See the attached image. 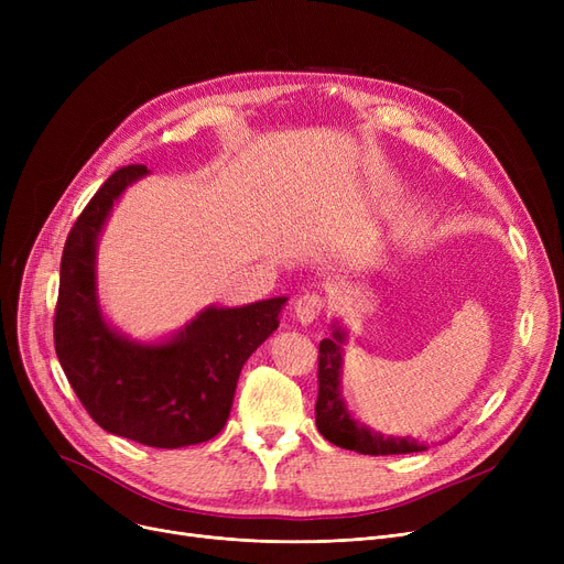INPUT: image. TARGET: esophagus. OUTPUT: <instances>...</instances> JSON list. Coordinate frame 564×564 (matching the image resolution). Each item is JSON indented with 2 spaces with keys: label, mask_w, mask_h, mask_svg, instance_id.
<instances>
[{
  "label": "esophagus",
  "mask_w": 564,
  "mask_h": 564,
  "mask_svg": "<svg viewBox=\"0 0 564 564\" xmlns=\"http://www.w3.org/2000/svg\"><path fill=\"white\" fill-rule=\"evenodd\" d=\"M322 311H324V300L315 292H306L302 297H297V302H294V317H297L302 327L313 324Z\"/></svg>",
  "instance_id": "34e87169"
}]
</instances>
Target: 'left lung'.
Segmentation results:
<instances>
[{
    "label": "left lung",
    "mask_w": 564,
    "mask_h": 564,
    "mask_svg": "<svg viewBox=\"0 0 564 564\" xmlns=\"http://www.w3.org/2000/svg\"><path fill=\"white\" fill-rule=\"evenodd\" d=\"M347 332L338 322L332 324V338L319 343L317 368V402L315 423L319 434L334 446L361 455H406L423 453L427 446L413 436H383L351 416L343 398V361H345Z\"/></svg>",
    "instance_id": "left-lung-1"
}]
</instances>
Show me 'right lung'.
I'll return each mask as SVG.
<instances>
[{"label": "right lung", "instance_id": "obj_1", "mask_svg": "<svg viewBox=\"0 0 564 564\" xmlns=\"http://www.w3.org/2000/svg\"><path fill=\"white\" fill-rule=\"evenodd\" d=\"M145 175L143 164L118 169L75 221L62 256L54 347L102 430L151 448H185L224 430L242 366L279 329L288 297L207 306L160 340L118 332L100 308L98 242L113 203Z\"/></svg>", "mask_w": 564, "mask_h": 564}]
</instances>
